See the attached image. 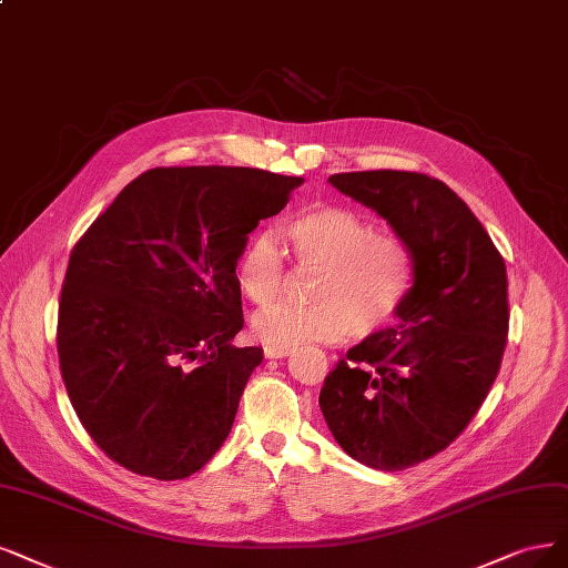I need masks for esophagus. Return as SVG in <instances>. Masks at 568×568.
Here are the masks:
<instances>
[{
  "label": "esophagus",
  "instance_id": "esophagus-1",
  "mask_svg": "<svg viewBox=\"0 0 568 568\" xmlns=\"http://www.w3.org/2000/svg\"><path fill=\"white\" fill-rule=\"evenodd\" d=\"M292 348H281V346H264V355L266 358H285V355H290Z\"/></svg>",
  "mask_w": 568,
  "mask_h": 568
}]
</instances>
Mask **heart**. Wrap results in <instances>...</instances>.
<instances>
[{
	"mask_svg": "<svg viewBox=\"0 0 568 568\" xmlns=\"http://www.w3.org/2000/svg\"><path fill=\"white\" fill-rule=\"evenodd\" d=\"M300 266L318 268L308 306L276 304L252 321L266 346L295 348L306 342H342L348 334L369 337L388 325L412 287L407 245L379 234L369 220L348 207L318 205L283 224ZM234 278L252 304L281 295L285 257L271 234H255L241 247Z\"/></svg>",
	"mask_w": 568,
	"mask_h": 568,
	"instance_id": "heart-1",
	"label": "heart"
}]
</instances>
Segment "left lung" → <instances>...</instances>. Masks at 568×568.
I'll list each match as a JSON object with an SVG mask.
<instances>
[{"instance_id": "1", "label": "left lung", "mask_w": 568, "mask_h": 568, "mask_svg": "<svg viewBox=\"0 0 568 568\" xmlns=\"http://www.w3.org/2000/svg\"><path fill=\"white\" fill-rule=\"evenodd\" d=\"M412 255L395 325L348 348L321 390L339 447L376 470H403L449 447L496 382L508 337V273L485 226L424 173L332 175Z\"/></svg>"}]
</instances>
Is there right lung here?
<instances>
[{"label": "right lung", "mask_w": 568, "mask_h": 568, "mask_svg": "<svg viewBox=\"0 0 568 568\" xmlns=\"http://www.w3.org/2000/svg\"><path fill=\"white\" fill-rule=\"evenodd\" d=\"M300 184L260 168H154L74 245L60 372L79 422L119 466L182 479L222 447L264 358L231 344L243 329L236 257Z\"/></svg>", "instance_id": "add662e5"}]
</instances>
